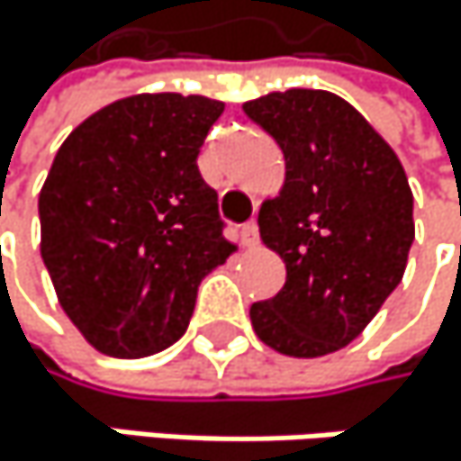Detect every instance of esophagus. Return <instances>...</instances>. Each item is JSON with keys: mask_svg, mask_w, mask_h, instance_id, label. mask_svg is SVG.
Masks as SVG:
<instances>
[{"mask_svg": "<svg viewBox=\"0 0 461 461\" xmlns=\"http://www.w3.org/2000/svg\"><path fill=\"white\" fill-rule=\"evenodd\" d=\"M240 235H243V243H246V246H257V243H259V226H257V221L243 223Z\"/></svg>", "mask_w": 461, "mask_h": 461, "instance_id": "esophagus-1", "label": "esophagus"}]
</instances>
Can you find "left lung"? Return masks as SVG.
<instances>
[{
  "mask_svg": "<svg viewBox=\"0 0 461 461\" xmlns=\"http://www.w3.org/2000/svg\"><path fill=\"white\" fill-rule=\"evenodd\" d=\"M286 160L259 235L286 265L270 301L251 306L257 336L292 357L347 347L399 286L415 240L412 191L396 152L325 89L270 92L243 106Z\"/></svg>",
  "mask_w": 461,
  "mask_h": 461,
  "instance_id": "left-lung-1",
  "label": "left lung"
}]
</instances>
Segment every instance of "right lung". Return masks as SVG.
Segmentation results:
<instances>
[{
	"label": "right lung",
	"instance_id": "right-lung-1",
	"mask_svg": "<svg viewBox=\"0 0 461 461\" xmlns=\"http://www.w3.org/2000/svg\"><path fill=\"white\" fill-rule=\"evenodd\" d=\"M221 101L133 95L59 147L41 191V254L81 336L112 357L172 347L202 278L235 246L196 158Z\"/></svg>",
	"mask_w": 461,
	"mask_h": 461
}]
</instances>
